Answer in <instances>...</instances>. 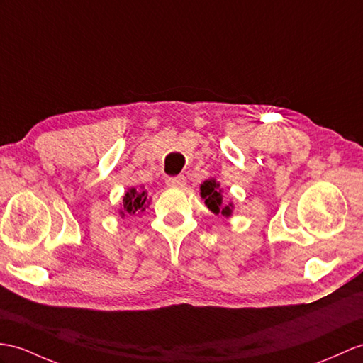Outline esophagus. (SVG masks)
Instances as JSON below:
<instances>
[{"instance_id": "obj_1", "label": "esophagus", "mask_w": 363, "mask_h": 363, "mask_svg": "<svg viewBox=\"0 0 363 363\" xmlns=\"http://www.w3.org/2000/svg\"><path fill=\"white\" fill-rule=\"evenodd\" d=\"M167 186H172V188H182L186 184V179H184L183 175H177V177H169V179L166 180Z\"/></svg>"}]
</instances>
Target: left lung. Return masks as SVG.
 Wrapping results in <instances>:
<instances>
[{"instance_id":"obj_1","label":"left lung","mask_w":363,"mask_h":363,"mask_svg":"<svg viewBox=\"0 0 363 363\" xmlns=\"http://www.w3.org/2000/svg\"><path fill=\"white\" fill-rule=\"evenodd\" d=\"M200 196L205 200V205L211 212L231 217L234 208L233 203H223L222 189H220V183L216 179L205 180L200 184Z\"/></svg>"}]
</instances>
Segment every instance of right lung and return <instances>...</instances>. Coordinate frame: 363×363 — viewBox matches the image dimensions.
<instances>
[{"mask_svg":"<svg viewBox=\"0 0 363 363\" xmlns=\"http://www.w3.org/2000/svg\"><path fill=\"white\" fill-rule=\"evenodd\" d=\"M147 205H149V197H147L146 189L130 188L125 194V197H123L120 214L121 217H125L126 214L134 216V214H138V212H143L147 208Z\"/></svg>","mask_w":363,"mask_h":363,"instance_id":"1","label":"right lung"}]
</instances>
